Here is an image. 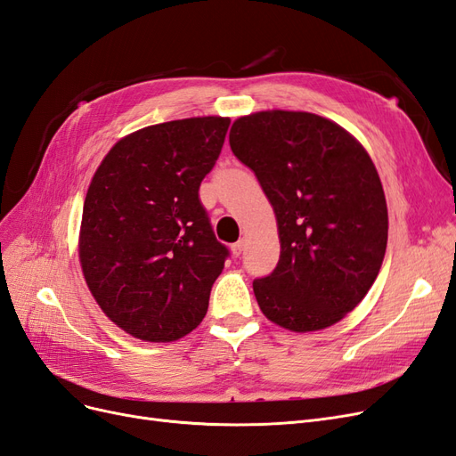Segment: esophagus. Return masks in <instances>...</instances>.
<instances>
[{
    "instance_id": "esophagus-1",
    "label": "esophagus",
    "mask_w": 456,
    "mask_h": 456,
    "mask_svg": "<svg viewBox=\"0 0 456 456\" xmlns=\"http://www.w3.org/2000/svg\"><path fill=\"white\" fill-rule=\"evenodd\" d=\"M243 249H245V240H240V241H236V243L232 245V253H233V256H240Z\"/></svg>"
}]
</instances>
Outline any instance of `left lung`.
Segmentation results:
<instances>
[{"instance_id": "8db88e82", "label": "left lung", "mask_w": 456, "mask_h": 456, "mask_svg": "<svg viewBox=\"0 0 456 456\" xmlns=\"http://www.w3.org/2000/svg\"><path fill=\"white\" fill-rule=\"evenodd\" d=\"M230 148L278 220V266L253 281L262 314L295 333L335 325L369 293L386 253L388 209L375 163L335 121L287 110L233 121Z\"/></svg>"}]
</instances>
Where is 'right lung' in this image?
I'll list each match as a JSON object with an SVG mask.
<instances>
[{
    "mask_svg": "<svg viewBox=\"0 0 456 456\" xmlns=\"http://www.w3.org/2000/svg\"><path fill=\"white\" fill-rule=\"evenodd\" d=\"M230 118L158 123L118 141L89 184L79 262L102 312L126 333L171 342L207 314L228 258L200 201Z\"/></svg>",
    "mask_w": 456,
    "mask_h": 456,
    "instance_id": "add662e5",
    "label": "right lung"
}]
</instances>
